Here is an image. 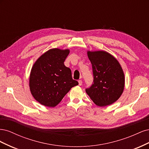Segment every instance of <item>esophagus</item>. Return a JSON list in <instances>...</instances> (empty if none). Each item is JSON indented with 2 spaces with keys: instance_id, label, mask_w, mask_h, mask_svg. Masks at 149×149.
<instances>
[{
  "instance_id": "1",
  "label": "esophagus",
  "mask_w": 149,
  "mask_h": 149,
  "mask_svg": "<svg viewBox=\"0 0 149 149\" xmlns=\"http://www.w3.org/2000/svg\"><path fill=\"white\" fill-rule=\"evenodd\" d=\"M78 83H79V86H81V85H82V83H83L82 80H81V79H79V80L78 81Z\"/></svg>"
}]
</instances>
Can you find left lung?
I'll return each instance as SVG.
<instances>
[{
    "label": "left lung",
    "instance_id": "8db88e82",
    "mask_svg": "<svg viewBox=\"0 0 149 149\" xmlns=\"http://www.w3.org/2000/svg\"><path fill=\"white\" fill-rule=\"evenodd\" d=\"M91 63L93 83L86 92L98 106L103 107L116 102L123 94L125 79L118 61L104 51L88 52Z\"/></svg>",
    "mask_w": 149,
    "mask_h": 149
}]
</instances>
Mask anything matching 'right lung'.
Here are the masks:
<instances>
[{"label": "right lung", "mask_w": 149, "mask_h": 149, "mask_svg": "<svg viewBox=\"0 0 149 149\" xmlns=\"http://www.w3.org/2000/svg\"><path fill=\"white\" fill-rule=\"evenodd\" d=\"M69 53L68 49H49L31 68L29 80L31 93L45 106H56L71 88L78 84L72 78L71 70L64 65Z\"/></svg>", "instance_id": "obj_1"}]
</instances>
